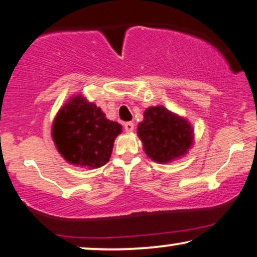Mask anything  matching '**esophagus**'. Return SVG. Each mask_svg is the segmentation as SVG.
I'll list each match as a JSON object with an SVG mask.
<instances>
[{
  "label": "esophagus",
  "instance_id": "34e87169",
  "mask_svg": "<svg viewBox=\"0 0 257 257\" xmlns=\"http://www.w3.org/2000/svg\"><path fill=\"white\" fill-rule=\"evenodd\" d=\"M124 128H125L126 132H132L133 130H135V124H133L132 121L125 122V124H124Z\"/></svg>",
  "mask_w": 257,
  "mask_h": 257
}]
</instances>
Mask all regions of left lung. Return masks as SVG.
I'll list each match as a JSON object with an SVG mask.
<instances>
[{
  "instance_id": "8db88e82",
  "label": "left lung",
  "mask_w": 257,
  "mask_h": 257,
  "mask_svg": "<svg viewBox=\"0 0 257 257\" xmlns=\"http://www.w3.org/2000/svg\"><path fill=\"white\" fill-rule=\"evenodd\" d=\"M137 133L147 157L159 164L185 156L193 144V128L188 121L164 106L147 108Z\"/></svg>"
}]
</instances>
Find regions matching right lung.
Returning a JSON list of instances; mask_svg holds the SVG:
<instances>
[{"label":"right lung","instance_id":"right-lung-1","mask_svg":"<svg viewBox=\"0 0 257 257\" xmlns=\"http://www.w3.org/2000/svg\"><path fill=\"white\" fill-rule=\"evenodd\" d=\"M121 125L108 120L96 104L83 96L70 98L52 125V139L62 157L72 165L98 168L110 160Z\"/></svg>","mask_w":257,"mask_h":257}]
</instances>
